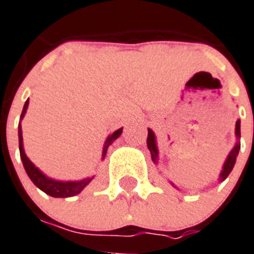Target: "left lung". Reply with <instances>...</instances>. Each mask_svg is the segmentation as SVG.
Wrapping results in <instances>:
<instances>
[{
  "instance_id": "8db88e82",
  "label": "left lung",
  "mask_w": 254,
  "mask_h": 254,
  "mask_svg": "<svg viewBox=\"0 0 254 254\" xmlns=\"http://www.w3.org/2000/svg\"><path fill=\"white\" fill-rule=\"evenodd\" d=\"M147 147H149V150H150L151 154V159H153V162L157 163L158 162V149H157V142H155V135L153 133L151 129H147ZM236 137L237 138H240V120H237L236 123ZM239 150H240V142L237 141V143L235 145L231 153L228 154L227 159H225L224 166H223V170H221L220 177H219V181H224L225 178L228 177L229 173L232 171L233 166H235V163H236V157L239 154Z\"/></svg>"
}]
</instances>
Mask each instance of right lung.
I'll return each instance as SVG.
<instances>
[{"label": "right lung", "instance_id": "1", "mask_svg": "<svg viewBox=\"0 0 254 254\" xmlns=\"http://www.w3.org/2000/svg\"><path fill=\"white\" fill-rule=\"evenodd\" d=\"M27 107H29V100H26L25 105H23V111H22L21 120L23 119L26 111H27ZM123 133V127L116 130L115 133H112L109 137L107 138L105 143H104L103 147V159L105 158V154H107L108 147L111 146L112 142L117 139ZM18 137H19V154H21L22 163H23V167H25L26 173L29 175V178L33 181V183L37 186L38 189H41L43 192H46L50 196L54 197H69L75 196L77 193H80L83 190H84L85 186L89 185V182L93 179L92 178H85V179H81V181L77 182H62V181H55V179H51V178L46 177L45 174L42 173L41 170L35 167L31 161L27 158V155L25 154V150H23V138H22V127L21 124L18 125Z\"/></svg>", "mask_w": 254, "mask_h": 254}]
</instances>
